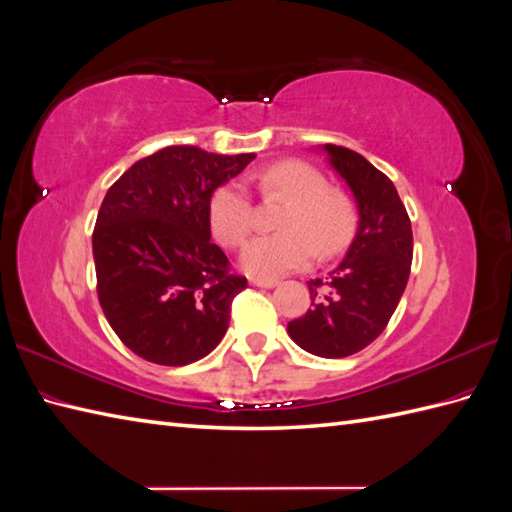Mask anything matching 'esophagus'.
Wrapping results in <instances>:
<instances>
[{
	"instance_id": "34e87169",
	"label": "esophagus",
	"mask_w": 512,
	"mask_h": 512,
	"mask_svg": "<svg viewBox=\"0 0 512 512\" xmlns=\"http://www.w3.org/2000/svg\"><path fill=\"white\" fill-rule=\"evenodd\" d=\"M251 283L253 285H257V288H266V290H270V288H275V285L279 283L277 279H261V277H253L251 279Z\"/></svg>"
}]
</instances>
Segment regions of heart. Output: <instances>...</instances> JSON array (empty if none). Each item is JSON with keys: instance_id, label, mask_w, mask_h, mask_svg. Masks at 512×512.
<instances>
[{"instance_id": "b5f03b06", "label": "heart", "mask_w": 512, "mask_h": 512, "mask_svg": "<svg viewBox=\"0 0 512 512\" xmlns=\"http://www.w3.org/2000/svg\"><path fill=\"white\" fill-rule=\"evenodd\" d=\"M261 192L288 200L272 235H259L242 251L248 275L277 277L329 257L349 244L355 213L347 196L327 189L323 174L303 161H279L257 174ZM255 224V207L240 181L220 185L209 202V227L224 246H240Z\"/></svg>"}]
</instances>
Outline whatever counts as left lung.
I'll return each instance as SVG.
<instances>
[{"instance_id": "1", "label": "left lung", "mask_w": 512, "mask_h": 512, "mask_svg": "<svg viewBox=\"0 0 512 512\" xmlns=\"http://www.w3.org/2000/svg\"><path fill=\"white\" fill-rule=\"evenodd\" d=\"M329 165L351 189L358 231L347 255L325 279L307 281L312 310L290 320L288 334L318 358H347L386 329L406 290L412 224L386 174L349 148L325 144Z\"/></svg>"}]
</instances>
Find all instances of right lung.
<instances>
[{
    "label": "right lung",
    "instance_id": "add662e5",
    "mask_svg": "<svg viewBox=\"0 0 512 512\" xmlns=\"http://www.w3.org/2000/svg\"><path fill=\"white\" fill-rule=\"evenodd\" d=\"M255 154L168 146L106 192L93 229L98 299L126 347L154 364L205 358L229 329L246 279L211 242L209 202Z\"/></svg>",
    "mask_w": 512,
    "mask_h": 512
}]
</instances>
